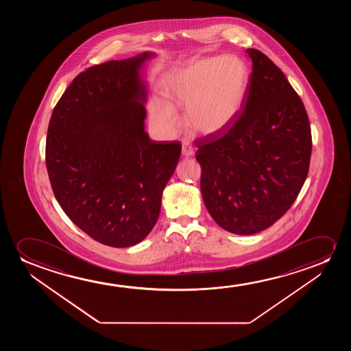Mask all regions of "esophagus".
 <instances>
[{"label":"esophagus","mask_w":351,"mask_h":351,"mask_svg":"<svg viewBox=\"0 0 351 351\" xmlns=\"http://www.w3.org/2000/svg\"><path fill=\"white\" fill-rule=\"evenodd\" d=\"M182 154L184 157H192L194 156V149L188 143L182 145Z\"/></svg>","instance_id":"obj_1"}]
</instances>
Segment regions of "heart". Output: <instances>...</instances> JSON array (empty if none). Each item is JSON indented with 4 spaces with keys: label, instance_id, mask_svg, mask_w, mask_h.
I'll return each instance as SVG.
<instances>
[{
    "label": "heart",
    "instance_id": "obj_1",
    "mask_svg": "<svg viewBox=\"0 0 351 351\" xmlns=\"http://www.w3.org/2000/svg\"><path fill=\"white\" fill-rule=\"evenodd\" d=\"M250 84V73L240 58H193L164 77L167 103L154 101L151 120L164 133L180 125L178 109L195 134L210 136L224 132L240 114Z\"/></svg>",
    "mask_w": 351,
    "mask_h": 351
}]
</instances>
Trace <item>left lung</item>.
Returning <instances> with one entry per match:
<instances>
[{"mask_svg": "<svg viewBox=\"0 0 351 351\" xmlns=\"http://www.w3.org/2000/svg\"><path fill=\"white\" fill-rule=\"evenodd\" d=\"M252 73L234 125L197 140L202 199L218 226L253 235L278 221L307 178L312 133L303 101L265 53L247 49Z\"/></svg>", "mask_w": 351, "mask_h": 351, "instance_id": "left-lung-1", "label": "left lung"}]
</instances>
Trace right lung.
Returning <instances> with one entry per match:
<instances>
[{"instance_id": "add662e5", "label": "right lung", "mask_w": 351, "mask_h": 351, "mask_svg": "<svg viewBox=\"0 0 351 351\" xmlns=\"http://www.w3.org/2000/svg\"><path fill=\"white\" fill-rule=\"evenodd\" d=\"M87 68L68 86L50 119L45 163L53 195L93 240L125 248L149 235L162 193L181 156L180 141L156 143L145 132V61Z\"/></svg>"}]
</instances>
